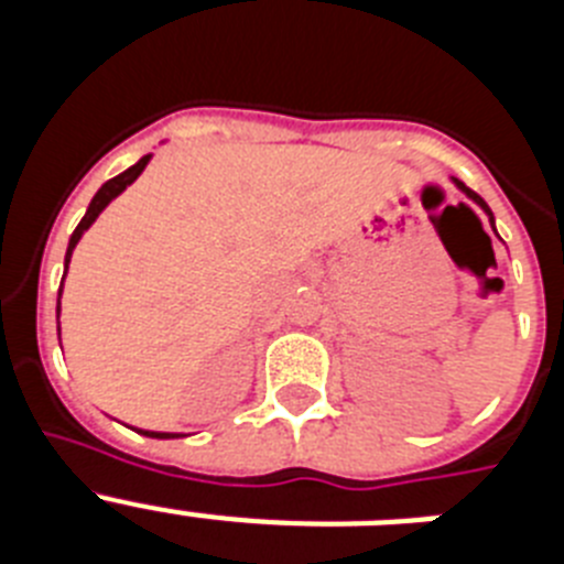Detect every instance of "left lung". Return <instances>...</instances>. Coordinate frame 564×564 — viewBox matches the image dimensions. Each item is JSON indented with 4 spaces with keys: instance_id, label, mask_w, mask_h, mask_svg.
<instances>
[{
    "instance_id": "obj_1",
    "label": "left lung",
    "mask_w": 564,
    "mask_h": 564,
    "mask_svg": "<svg viewBox=\"0 0 564 564\" xmlns=\"http://www.w3.org/2000/svg\"><path fill=\"white\" fill-rule=\"evenodd\" d=\"M455 183H457V188H460V192H466V194H468V197H471V200H475V203H477V206H480V208H482V212H486V214H488V220H491V228H495V217H491V208H488V206H486V200H482L480 194H477V192H471V188H468V186H463V183H460V181H455Z\"/></svg>"
}]
</instances>
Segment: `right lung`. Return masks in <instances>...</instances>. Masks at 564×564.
<instances>
[{"instance_id": "add662e5", "label": "right lung", "mask_w": 564, "mask_h": 564, "mask_svg": "<svg viewBox=\"0 0 564 564\" xmlns=\"http://www.w3.org/2000/svg\"><path fill=\"white\" fill-rule=\"evenodd\" d=\"M147 163H149V154H147V158H141V161H138V163H134V166H129L127 172H121V174H118V177H112V181H107L101 188H98L96 197H93V203H89L87 214H84V220L78 223V228H76V231H73V237H69L67 259H64L67 265H69V257H73V248H76V246H78V239H82V234L87 231V228L93 226V223H96L98 214H101L104 208H107L109 203H112L115 197H118V194H121L123 188L129 186V183L138 181V174H141L143 169H147ZM62 285H64V279H62ZM58 299H62V291H58ZM58 307H62V302H58ZM58 307H56V311H58ZM141 435H147V437H161V441H166V437H177V435H169V432H141Z\"/></svg>"}]
</instances>
